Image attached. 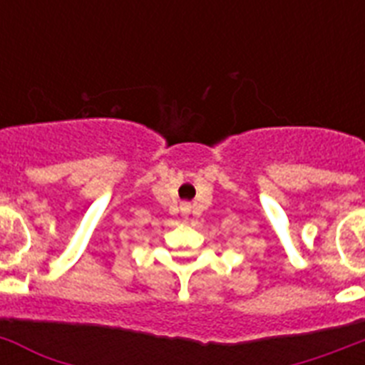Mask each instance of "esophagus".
Segmentation results:
<instances>
[{
	"label": "esophagus",
	"instance_id": "obj_1",
	"mask_svg": "<svg viewBox=\"0 0 365 365\" xmlns=\"http://www.w3.org/2000/svg\"><path fill=\"white\" fill-rule=\"evenodd\" d=\"M191 211V204H182V213H189Z\"/></svg>",
	"mask_w": 365,
	"mask_h": 365
}]
</instances>
